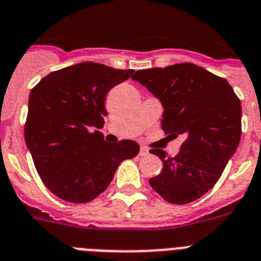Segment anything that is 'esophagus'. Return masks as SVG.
Here are the masks:
<instances>
[{"label": "esophagus", "mask_w": 261, "mask_h": 261, "mask_svg": "<svg viewBox=\"0 0 261 261\" xmlns=\"http://www.w3.org/2000/svg\"><path fill=\"white\" fill-rule=\"evenodd\" d=\"M139 155H141V156L149 155V149H147V147H145V146H141V150H139Z\"/></svg>", "instance_id": "obj_1"}]
</instances>
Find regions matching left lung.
Segmentation results:
<instances>
[{"label": "left lung", "mask_w": 261, "mask_h": 261, "mask_svg": "<svg viewBox=\"0 0 261 261\" xmlns=\"http://www.w3.org/2000/svg\"><path fill=\"white\" fill-rule=\"evenodd\" d=\"M160 99L162 130L185 142L175 156L152 149L162 171L150 185L171 204H189L215 186L241 138V103L225 79L192 63L137 71L133 76Z\"/></svg>", "instance_id": "8db88e82"}]
</instances>
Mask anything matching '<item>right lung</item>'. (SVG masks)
I'll return each instance as SVG.
<instances>
[{
	"label": "right lung",
	"instance_id": "obj_1",
	"mask_svg": "<svg viewBox=\"0 0 261 261\" xmlns=\"http://www.w3.org/2000/svg\"><path fill=\"white\" fill-rule=\"evenodd\" d=\"M133 73L84 61L52 72L31 91L25 142L42 182L61 200L92 201L120 162L139 152L137 142L109 143L97 130L107 115L106 95Z\"/></svg>",
	"mask_w": 261,
	"mask_h": 261
}]
</instances>
